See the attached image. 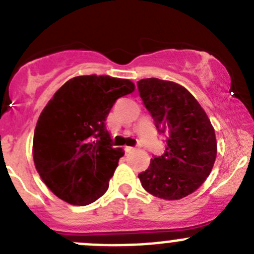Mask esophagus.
Masks as SVG:
<instances>
[{"label":"esophagus","instance_id":"esophagus-1","mask_svg":"<svg viewBox=\"0 0 254 254\" xmlns=\"http://www.w3.org/2000/svg\"><path fill=\"white\" fill-rule=\"evenodd\" d=\"M135 150H136V148L131 147V146H127V147H125V151H127V152H132V151Z\"/></svg>","mask_w":254,"mask_h":254}]
</instances>
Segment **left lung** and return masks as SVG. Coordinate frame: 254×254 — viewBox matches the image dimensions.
I'll use <instances>...</instances> for the list:
<instances>
[{
    "instance_id": "8db88e82",
    "label": "left lung",
    "mask_w": 254,
    "mask_h": 254,
    "mask_svg": "<svg viewBox=\"0 0 254 254\" xmlns=\"http://www.w3.org/2000/svg\"><path fill=\"white\" fill-rule=\"evenodd\" d=\"M140 97L166 136V151L155 156L139 175L146 191L166 200H178L195 191L210 175L216 158L214 127L195 98L171 81L137 82Z\"/></svg>"
}]
</instances>
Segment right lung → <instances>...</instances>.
<instances>
[{
  "instance_id": "1",
  "label": "right lung",
  "mask_w": 254,
  "mask_h": 254,
  "mask_svg": "<svg viewBox=\"0 0 254 254\" xmlns=\"http://www.w3.org/2000/svg\"><path fill=\"white\" fill-rule=\"evenodd\" d=\"M129 79L78 76L68 79L40 114L33 140L35 168L58 198L88 205L109 187L120 147H113L106 119L118 98L134 92Z\"/></svg>"
}]
</instances>
